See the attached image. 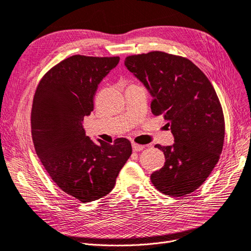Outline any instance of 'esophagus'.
<instances>
[{"instance_id":"1","label":"esophagus","mask_w":251,"mask_h":251,"mask_svg":"<svg viewBox=\"0 0 251 251\" xmlns=\"http://www.w3.org/2000/svg\"><path fill=\"white\" fill-rule=\"evenodd\" d=\"M144 148H145V147L142 146V145H137V144H135V143L132 144V149H133L134 152H140V151L144 150Z\"/></svg>"}]
</instances>
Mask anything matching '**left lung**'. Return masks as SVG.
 Masks as SVG:
<instances>
[{
    "label": "left lung",
    "instance_id": "obj_1",
    "mask_svg": "<svg viewBox=\"0 0 251 251\" xmlns=\"http://www.w3.org/2000/svg\"><path fill=\"white\" fill-rule=\"evenodd\" d=\"M125 66L150 92L152 114L163 115L175 137L173 146H155L165 162L151 182L170 197L193 192L215 168L224 147L225 117L214 88L180 55L158 50L128 55Z\"/></svg>",
    "mask_w": 251,
    "mask_h": 251
}]
</instances>
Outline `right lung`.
<instances>
[{
    "label": "right lung",
    "instance_id": "right-lung-1",
    "mask_svg": "<svg viewBox=\"0 0 251 251\" xmlns=\"http://www.w3.org/2000/svg\"><path fill=\"white\" fill-rule=\"evenodd\" d=\"M119 57L75 54L46 72L36 89L31 128L35 151L51 180L81 202L105 197L132 153L127 138L113 145L86 135L83 117L94 108L99 82Z\"/></svg>",
    "mask_w": 251,
    "mask_h": 251
}]
</instances>
